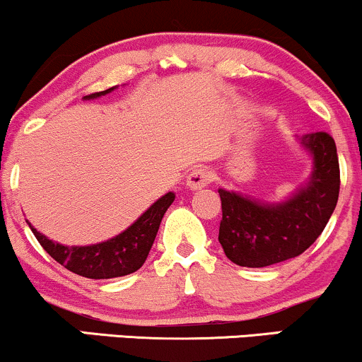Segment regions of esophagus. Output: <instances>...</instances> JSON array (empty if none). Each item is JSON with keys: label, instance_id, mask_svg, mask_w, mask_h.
Segmentation results:
<instances>
[{"label": "esophagus", "instance_id": "obj_1", "mask_svg": "<svg viewBox=\"0 0 362 362\" xmlns=\"http://www.w3.org/2000/svg\"><path fill=\"white\" fill-rule=\"evenodd\" d=\"M213 173L206 168H195L187 177V189L189 190H201L211 184Z\"/></svg>", "mask_w": 362, "mask_h": 362}]
</instances>
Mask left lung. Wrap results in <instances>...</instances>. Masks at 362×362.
Instances as JSON below:
<instances>
[{"label": "left lung", "instance_id": "1", "mask_svg": "<svg viewBox=\"0 0 362 362\" xmlns=\"http://www.w3.org/2000/svg\"><path fill=\"white\" fill-rule=\"evenodd\" d=\"M311 156L308 180L284 201L269 202L219 189L223 219L219 243L233 264L267 267L301 255L322 235L340 189L335 141L327 132L298 139Z\"/></svg>", "mask_w": 362, "mask_h": 362}]
</instances>
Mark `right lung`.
<instances>
[{"mask_svg":"<svg viewBox=\"0 0 362 362\" xmlns=\"http://www.w3.org/2000/svg\"><path fill=\"white\" fill-rule=\"evenodd\" d=\"M117 86L98 93H91L83 97V100H95L103 95L114 91ZM175 201V194L168 192L161 195L156 202L144 211L127 230L115 235L114 238L105 242L83 245V247H68L57 242H52L47 236L37 231L30 223L32 233L42 245V248L54 260L64 265L68 271L78 276L88 277V279H112V277H122L127 274L136 272L146 260L153 242H155L158 228H160L163 214Z\"/></svg>","mask_w":362,"mask_h":362,"instance_id":"obj_1","label":"right lung"}]
</instances>
